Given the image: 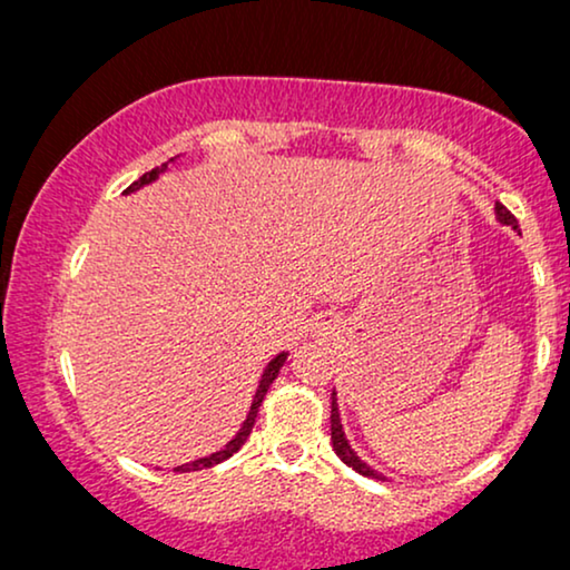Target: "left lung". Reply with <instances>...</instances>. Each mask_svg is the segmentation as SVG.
I'll return each instance as SVG.
<instances>
[{"instance_id":"obj_1","label":"left lung","mask_w":570,"mask_h":570,"mask_svg":"<svg viewBox=\"0 0 570 570\" xmlns=\"http://www.w3.org/2000/svg\"><path fill=\"white\" fill-rule=\"evenodd\" d=\"M494 209H497V219H499V223H502V225H512L514 230H520V227H517L514 215L504 207V204L497 202ZM330 430H333V448H335V453H337L340 461H343L345 465H351V469L358 471L361 475H371V479H384V475H381L379 471H373L368 463H363L361 458L355 455V450L351 448V443H347L343 424H340V412H337L335 392H333V414H330Z\"/></svg>"}]
</instances>
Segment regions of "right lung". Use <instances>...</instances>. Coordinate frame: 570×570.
<instances>
[{
	"instance_id": "add662e5",
	"label": "right lung",
	"mask_w": 570,
	"mask_h": 570,
	"mask_svg": "<svg viewBox=\"0 0 570 570\" xmlns=\"http://www.w3.org/2000/svg\"><path fill=\"white\" fill-rule=\"evenodd\" d=\"M171 160H174V158H171ZM166 166H168V164L158 166V168H153V171H148V174H142V176L138 178V181H132L130 186H127L125 194H127V191H135V189H140V186H146V184H150V181H156L158 174H164V171H166ZM286 355H288V353H278L276 358L268 363L266 371H263V376H261V384H258V392H256V396H253V404H250V412H248V417H245V422H243L240 432H237V435L230 440V443H227L223 450H219V453H212V455H207V458H199V461H194V463H186V465H176L174 471L189 473V471L212 469V465H217V463L227 461V458H230L233 453H237V450H240V448L245 445V440H248L250 430H253V424H256V417H258V406H261V402H263V396H266L268 386L274 384V379L278 376V371H282L284 361H286Z\"/></svg>"
}]
</instances>
